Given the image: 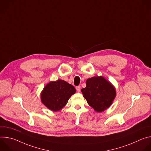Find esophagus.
Returning a JSON list of instances; mask_svg holds the SVG:
<instances>
[{"label":"esophagus","instance_id":"esophagus-1","mask_svg":"<svg viewBox=\"0 0 151 151\" xmlns=\"http://www.w3.org/2000/svg\"><path fill=\"white\" fill-rule=\"evenodd\" d=\"M76 89L78 92H80V91H81V86H77V87H76Z\"/></svg>","mask_w":151,"mask_h":151}]
</instances>
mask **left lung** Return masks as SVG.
Here are the masks:
<instances>
[{"label":"left lung","instance_id":"8db88e82","mask_svg":"<svg viewBox=\"0 0 151 151\" xmlns=\"http://www.w3.org/2000/svg\"><path fill=\"white\" fill-rule=\"evenodd\" d=\"M86 87L81 91L88 104L97 112L106 110L112 104L116 89L109 81L102 76H94L86 81Z\"/></svg>","mask_w":151,"mask_h":151}]
</instances>
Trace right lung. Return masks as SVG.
<instances>
[{"instance_id":"1","label":"right lung","mask_w":151,"mask_h":151,"mask_svg":"<svg viewBox=\"0 0 151 151\" xmlns=\"http://www.w3.org/2000/svg\"><path fill=\"white\" fill-rule=\"evenodd\" d=\"M76 93L73 86L61 79L51 81L40 93V100L48 109L59 111L65 106L72 95Z\"/></svg>"}]
</instances>
